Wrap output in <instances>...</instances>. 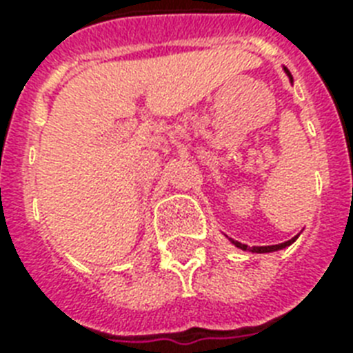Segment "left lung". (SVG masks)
<instances>
[{
	"instance_id": "1",
	"label": "left lung",
	"mask_w": 353,
	"mask_h": 353,
	"mask_svg": "<svg viewBox=\"0 0 353 353\" xmlns=\"http://www.w3.org/2000/svg\"><path fill=\"white\" fill-rule=\"evenodd\" d=\"M285 73L290 74V71L285 69ZM290 77H291V74H290ZM295 240H296V236H295V238H291V240L284 241V243H279V245H265V247H247L245 243H240V241H234V240H232V243H234L236 247L243 249V251H247V249H249V251H252V252H273V251H279V249H284V247L291 245V243H293Z\"/></svg>"
}]
</instances>
